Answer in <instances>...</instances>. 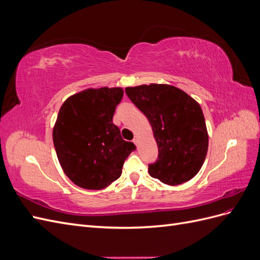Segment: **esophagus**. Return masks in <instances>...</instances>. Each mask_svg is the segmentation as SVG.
<instances>
[{"label":"esophagus","instance_id":"obj_1","mask_svg":"<svg viewBox=\"0 0 260 260\" xmlns=\"http://www.w3.org/2000/svg\"><path fill=\"white\" fill-rule=\"evenodd\" d=\"M139 141H140L139 136H135V139H133V143H135L136 145H138L139 144Z\"/></svg>","mask_w":260,"mask_h":260}]
</instances>
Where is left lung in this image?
<instances>
[{
  "instance_id": "8db88e82",
  "label": "left lung",
  "mask_w": 260,
  "mask_h": 260,
  "mask_svg": "<svg viewBox=\"0 0 260 260\" xmlns=\"http://www.w3.org/2000/svg\"><path fill=\"white\" fill-rule=\"evenodd\" d=\"M128 98L148 119L158 146V159L148 174L168 185H179L201 170L208 149V132L200 104L170 84L125 88Z\"/></svg>"
}]
</instances>
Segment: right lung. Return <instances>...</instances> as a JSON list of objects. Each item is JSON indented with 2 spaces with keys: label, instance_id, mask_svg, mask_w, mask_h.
<instances>
[{
  "label": "right lung",
  "instance_id": "obj_1",
  "mask_svg": "<svg viewBox=\"0 0 260 260\" xmlns=\"http://www.w3.org/2000/svg\"><path fill=\"white\" fill-rule=\"evenodd\" d=\"M122 88L85 89L60 106L53 142L65 175L86 190H102L121 176L125 158L136 149L113 123Z\"/></svg>",
  "mask_w": 260,
  "mask_h": 260
}]
</instances>
